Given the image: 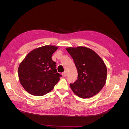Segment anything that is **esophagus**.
Masks as SVG:
<instances>
[{
  "instance_id": "1",
  "label": "esophagus",
  "mask_w": 129,
  "mask_h": 129,
  "mask_svg": "<svg viewBox=\"0 0 129 129\" xmlns=\"http://www.w3.org/2000/svg\"><path fill=\"white\" fill-rule=\"evenodd\" d=\"M62 75H63V76H67V72H66V71H64L63 73H62Z\"/></svg>"
}]
</instances>
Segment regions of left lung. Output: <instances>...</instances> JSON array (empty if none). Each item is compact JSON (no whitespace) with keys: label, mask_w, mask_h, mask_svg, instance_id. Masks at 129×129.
Wrapping results in <instances>:
<instances>
[{"label":"left lung","mask_w":129,"mask_h":129,"mask_svg":"<svg viewBox=\"0 0 129 129\" xmlns=\"http://www.w3.org/2000/svg\"><path fill=\"white\" fill-rule=\"evenodd\" d=\"M78 72L77 80L70 84L72 91L82 99L98 93L106 82L107 69L103 60L93 50L83 46L66 48Z\"/></svg>","instance_id":"obj_1"}]
</instances>
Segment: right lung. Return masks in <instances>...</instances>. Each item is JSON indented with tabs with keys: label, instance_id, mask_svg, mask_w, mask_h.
I'll return each mask as SVG.
<instances>
[{
	"label": "right lung",
	"instance_id": "right-lung-1",
	"mask_svg": "<svg viewBox=\"0 0 129 129\" xmlns=\"http://www.w3.org/2000/svg\"><path fill=\"white\" fill-rule=\"evenodd\" d=\"M57 46L46 45L34 49L19 64L18 76L26 91L34 96H43L51 91L61 76L57 73L52 54Z\"/></svg>",
	"mask_w": 129,
	"mask_h": 129
}]
</instances>
